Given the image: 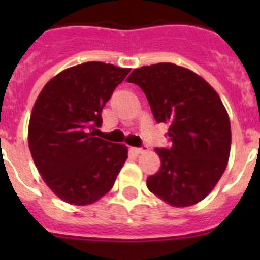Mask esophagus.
I'll return each instance as SVG.
<instances>
[{
  "mask_svg": "<svg viewBox=\"0 0 260 260\" xmlns=\"http://www.w3.org/2000/svg\"><path fill=\"white\" fill-rule=\"evenodd\" d=\"M133 151H134L135 153H138V155H141V153H146L147 151H148V147L143 146V147H139V148H133Z\"/></svg>",
  "mask_w": 260,
  "mask_h": 260,
  "instance_id": "obj_1",
  "label": "esophagus"
}]
</instances>
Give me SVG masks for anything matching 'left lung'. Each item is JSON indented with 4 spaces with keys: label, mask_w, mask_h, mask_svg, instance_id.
Segmentation results:
<instances>
[{
    "label": "left lung",
    "mask_w": 260,
    "mask_h": 260,
    "mask_svg": "<svg viewBox=\"0 0 260 260\" xmlns=\"http://www.w3.org/2000/svg\"><path fill=\"white\" fill-rule=\"evenodd\" d=\"M127 82L141 87L156 122L169 126L171 148H155L161 161L147 187L173 207L203 201L228 165V112L215 89L194 71L161 62L134 69Z\"/></svg>",
    "instance_id": "1"
}]
</instances>
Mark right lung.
<instances>
[{"mask_svg":"<svg viewBox=\"0 0 260 260\" xmlns=\"http://www.w3.org/2000/svg\"><path fill=\"white\" fill-rule=\"evenodd\" d=\"M130 69L92 61L65 69L41 89L32 108L28 146L41 178L66 203L103 198L127 158L125 144L93 137L102 110Z\"/></svg>","mask_w":260,"mask_h":260,"instance_id":"obj_1","label":"right lung"}]
</instances>
